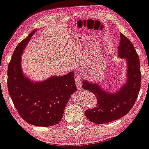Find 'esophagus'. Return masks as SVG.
Masks as SVG:
<instances>
[{"mask_svg":"<svg viewBox=\"0 0 149 149\" xmlns=\"http://www.w3.org/2000/svg\"><path fill=\"white\" fill-rule=\"evenodd\" d=\"M82 78L80 75L77 76V78H75V84L77 85V87L78 89H82Z\"/></svg>","mask_w":149,"mask_h":149,"instance_id":"esophagus-1","label":"esophagus"}]
</instances>
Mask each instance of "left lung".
<instances>
[{"label":"left lung","mask_w":149,"mask_h":149,"mask_svg":"<svg viewBox=\"0 0 149 149\" xmlns=\"http://www.w3.org/2000/svg\"><path fill=\"white\" fill-rule=\"evenodd\" d=\"M119 56L127 61V82L119 90L109 93L97 84L84 80L82 88L93 93L97 97L95 108L88 109L85 115L91 122L103 124L120 119L130 111L135 104L141 88V74L139 59L133 44L123 33H120Z\"/></svg>","instance_id":"obj_1"}]
</instances>
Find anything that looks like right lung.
Listing matches in <instances>:
<instances>
[{
  "instance_id": "right-lung-1",
  "label": "right lung",
  "mask_w": 149,
  "mask_h": 149,
  "mask_svg": "<svg viewBox=\"0 0 149 149\" xmlns=\"http://www.w3.org/2000/svg\"><path fill=\"white\" fill-rule=\"evenodd\" d=\"M36 31H32L14 50L8 68V89L14 106L25 121L38 127H50L60 122L77 87L72 71L35 83L22 74L21 54Z\"/></svg>"
}]
</instances>
